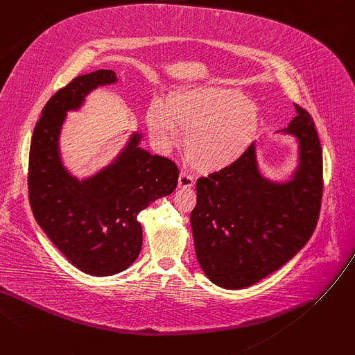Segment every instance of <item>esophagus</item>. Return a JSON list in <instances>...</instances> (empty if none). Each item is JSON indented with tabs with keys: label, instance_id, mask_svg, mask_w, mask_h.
<instances>
[{
	"label": "esophagus",
	"instance_id": "esophagus-1",
	"mask_svg": "<svg viewBox=\"0 0 355 355\" xmlns=\"http://www.w3.org/2000/svg\"><path fill=\"white\" fill-rule=\"evenodd\" d=\"M178 187L180 188H191V187H194L193 175L185 173V171H181L180 177H178Z\"/></svg>",
	"mask_w": 355,
	"mask_h": 355
}]
</instances>
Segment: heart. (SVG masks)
<instances>
[{
    "label": "heart",
    "instance_id": "1",
    "mask_svg": "<svg viewBox=\"0 0 355 355\" xmlns=\"http://www.w3.org/2000/svg\"><path fill=\"white\" fill-rule=\"evenodd\" d=\"M146 123L154 147L167 151L182 137L184 154L202 173L221 171L239 161L259 128L258 107L235 88L188 85L171 91L165 101L150 104Z\"/></svg>",
    "mask_w": 355,
    "mask_h": 355
}]
</instances>
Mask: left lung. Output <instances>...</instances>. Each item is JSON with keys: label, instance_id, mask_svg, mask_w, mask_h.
I'll return each instance as SVG.
<instances>
[{"label": "left lung", "instance_id": "8db88e82", "mask_svg": "<svg viewBox=\"0 0 355 355\" xmlns=\"http://www.w3.org/2000/svg\"><path fill=\"white\" fill-rule=\"evenodd\" d=\"M297 115L284 132L298 143L291 180L259 171L255 143L230 167L197 180L191 212L201 270L218 287H250L284 266L313 235L321 208L322 153L311 115Z\"/></svg>", "mask_w": 355, "mask_h": 355}]
</instances>
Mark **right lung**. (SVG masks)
I'll return each instance as SVG.
<instances>
[{"label":"right lung","mask_w":355,"mask_h":355,"mask_svg":"<svg viewBox=\"0 0 355 355\" xmlns=\"http://www.w3.org/2000/svg\"><path fill=\"white\" fill-rule=\"evenodd\" d=\"M111 69L76 77L45 104L30 147L28 196L38 225L68 261L89 275L107 277L127 270L143 245L138 214L170 196L178 182L177 165L138 147L134 132L116 158L88 178L64 167L60 134L67 111L78 110L88 94L114 84Z\"/></svg>","instance_id":"right-lung-1"}]
</instances>
